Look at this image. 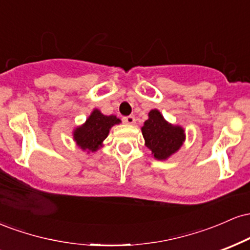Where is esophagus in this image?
Listing matches in <instances>:
<instances>
[{"label":"esophagus","mask_w":250,"mask_h":250,"mask_svg":"<svg viewBox=\"0 0 250 250\" xmlns=\"http://www.w3.org/2000/svg\"><path fill=\"white\" fill-rule=\"evenodd\" d=\"M122 121L125 122V123H127V125H134L136 120H135V117H134L133 115H129V116H125V117H123Z\"/></svg>","instance_id":"esophagus-1"}]
</instances>
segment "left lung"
<instances>
[{"label":"left lung","instance_id":"1","mask_svg":"<svg viewBox=\"0 0 250 250\" xmlns=\"http://www.w3.org/2000/svg\"><path fill=\"white\" fill-rule=\"evenodd\" d=\"M142 135L146 146L153 151L157 160L167 159L179 150L185 141L183 129L169 125L156 109L149 113V119L142 127Z\"/></svg>","mask_w":250,"mask_h":250}]
</instances>
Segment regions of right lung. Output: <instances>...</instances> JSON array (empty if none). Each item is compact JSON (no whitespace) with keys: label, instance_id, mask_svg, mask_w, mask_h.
Returning <instances> with one entry per match:
<instances>
[{"label":"right lung","instance_id":"right-lung-1","mask_svg":"<svg viewBox=\"0 0 250 250\" xmlns=\"http://www.w3.org/2000/svg\"><path fill=\"white\" fill-rule=\"evenodd\" d=\"M116 116H105L97 109L88 117L87 122L74 133V139L83 150L95 151L101 142L108 136L111 125L120 123Z\"/></svg>","mask_w":250,"mask_h":250}]
</instances>
